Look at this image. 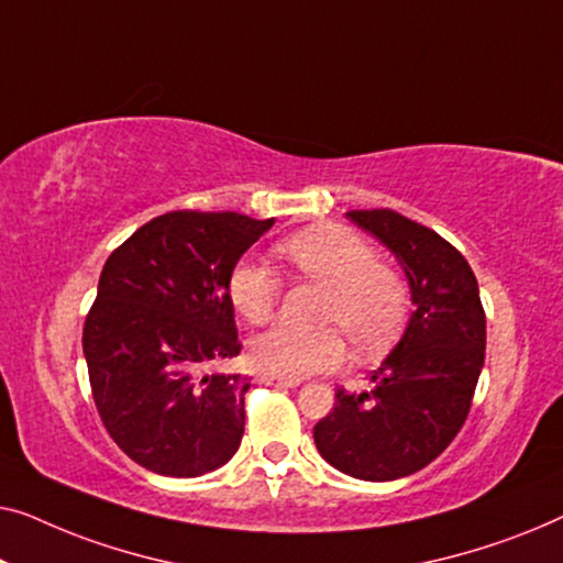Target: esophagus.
Masks as SVG:
<instances>
[{"instance_id":"esophagus-1","label":"esophagus","mask_w":563,"mask_h":563,"mask_svg":"<svg viewBox=\"0 0 563 563\" xmlns=\"http://www.w3.org/2000/svg\"><path fill=\"white\" fill-rule=\"evenodd\" d=\"M260 383L265 385H275V387H298V379H285V377H275V375H260Z\"/></svg>"}]
</instances>
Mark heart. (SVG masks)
<instances>
[{"instance_id":"heart-1","label":"heart","mask_w":563,"mask_h":563,"mask_svg":"<svg viewBox=\"0 0 563 563\" xmlns=\"http://www.w3.org/2000/svg\"><path fill=\"white\" fill-rule=\"evenodd\" d=\"M290 267L327 285L321 321L336 323L362 352H377L400 334L408 319L410 292L406 280L379 265L377 250L344 227L306 229L278 247ZM229 300L250 323H265L278 308L280 278L263 260L244 257L229 273ZM346 344L336 329L300 331L275 327L250 342L252 367L265 375L303 379L336 369Z\"/></svg>"}]
</instances>
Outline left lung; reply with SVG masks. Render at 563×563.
<instances>
[{"label": "left lung", "instance_id": "1", "mask_svg": "<svg viewBox=\"0 0 563 563\" xmlns=\"http://www.w3.org/2000/svg\"><path fill=\"white\" fill-rule=\"evenodd\" d=\"M346 217L398 257L416 311L372 372V390H336L313 441L339 472L390 482L429 466L470 416L485 364V308L470 263L433 229L393 209Z\"/></svg>", "mask_w": 563, "mask_h": 563}]
</instances>
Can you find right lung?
Masks as SVG:
<instances>
[{
    "label": "right lung",
    "instance_id": "right-lung-1",
    "mask_svg": "<svg viewBox=\"0 0 563 563\" xmlns=\"http://www.w3.org/2000/svg\"><path fill=\"white\" fill-rule=\"evenodd\" d=\"M273 224L170 211L109 255L84 357L104 429L145 470L201 477L240 449L250 379L213 367L242 350L229 273Z\"/></svg>",
    "mask_w": 563,
    "mask_h": 563
}]
</instances>
